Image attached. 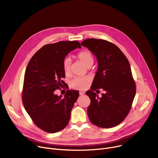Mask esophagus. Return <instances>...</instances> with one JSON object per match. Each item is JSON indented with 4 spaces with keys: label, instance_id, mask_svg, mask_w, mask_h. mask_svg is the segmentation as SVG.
<instances>
[{
    "label": "esophagus",
    "instance_id": "esophagus-1",
    "mask_svg": "<svg viewBox=\"0 0 158 158\" xmlns=\"http://www.w3.org/2000/svg\"><path fill=\"white\" fill-rule=\"evenodd\" d=\"M79 94H80L81 96H82V95H84V92H81H81L79 93Z\"/></svg>",
    "mask_w": 158,
    "mask_h": 158
}]
</instances>
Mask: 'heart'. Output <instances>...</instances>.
<instances>
[{
	"mask_svg": "<svg viewBox=\"0 0 158 158\" xmlns=\"http://www.w3.org/2000/svg\"><path fill=\"white\" fill-rule=\"evenodd\" d=\"M76 57L87 67H90L94 63L93 56L88 51H82L79 52L77 54ZM71 61L69 57H66L64 59L62 67L66 76H69L71 74ZM90 81H91V77L88 76L77 77L71 81V86L73 89L77 90H84L87 87Z\"/></svg>",
	"mask_w": 158,
	"mask_h": 158,
	"instance_id": "heart-1",
	"label": "heart"
}]
</instances>
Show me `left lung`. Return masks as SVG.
<instances>
[{
	"instance_id": "obj_1",
	"label": "left lung",
	"mask_w": 158,
	"mask_h": 158,
	"mask_svg": "<svg viewBox=\"0 0 158 158\" xmlns=\"http://www.w3.org/2000/svg\"><path fill=\"white\" fill-rule=\"evenodd\" d=\"M81 45L91 51L98 62L91 90L85 93L91 99L87 108L89 120L100 127H114L128 114L136 94L129 62L119 48L109 41L87 39ZM101 88L105 93L99 98L93 91Z\"/></svg>"
}]
</instances>
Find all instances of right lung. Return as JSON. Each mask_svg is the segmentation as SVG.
Masks as SVG:
<instances>
[{"label":"right lung","mask_w":158,"mask_h":158,"mask_svg":"<svg viewBox=\"0 0 158 158\" xmlns=\"http://www.w3.org/2000/svg\"><path fill=\"white\" fill-rule=\"evenodd\" d=\"M77 40L45 45L31 59L24 75L22 102L35 124L49 133L59 132L68 124L79 93L67 90L64 97L54 94L64 82L62 62L76 48Z\"/></svg>","instance_id":"1"}]
</instances>
